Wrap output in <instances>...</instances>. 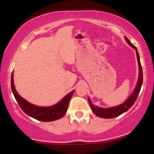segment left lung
Masks as SVG:
<instances>
[{
	"label": "left lung",
	"instance_id": "8db88e82",
	"mask_svg": "<svg viewBox=\"0 0 154 154\" xmlns=\"http://www.w3.org/2000/svg\"><path fill=\"white\" fill-rule=\"evenodd\" d=\"M125 41H127V43L129 44V45L131 46L136 50V54H137V59L138 61V66H139V78H138V81L137 83V85L135 88H134V91L131 94L129 97L127 99V100L125 102H123V104L119 106H115V107H111V108H101V107H98L97 106H94L92 104L91 101H90V98L88 97V102L91 107L92 111H93L94 114L97 116L102 118V119H112V118H115L121 115L122 113H125L127 111L128 109L131 108V106L134 104L135 101L137 100V98L140 93L141 88H142V85L143 83V71L142 65L140 63V55H139L138 51L137 50V48L132 44L131 42L129 41V39L127 37H125Z\"/></svg>",
	"mask_w": 154,
	"mask_h": 154
}]
</instances>
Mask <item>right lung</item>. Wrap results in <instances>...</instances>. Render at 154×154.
Segmentation results:
<instances>
[{
    "instance_id": "right-lung-1",
    "label": "right lung",
    "mask_w": 154,
    "mask_h": 154,
    "mask_svg": "<svg viewBox=\"0 0 154 154\" xmlns=\"http://www.w3.org/2000/svg\"><path fill=\"white\" fill-rule=\"evenodd\" d=\"M11 88L12 93L22 110L29 116L43 122L54 121L64 116L67 111L69 101L74 92V90H73L66 94L60 102L53 106L41 107L31 104L17 93L14 85L13 73H12L11 75Z\"/></svg>"
}]
</instances>
